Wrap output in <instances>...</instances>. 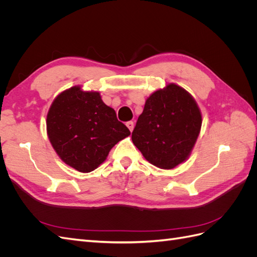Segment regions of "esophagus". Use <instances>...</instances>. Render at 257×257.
I'll return each mask as SVG.
<instances>
[{
  "instance_id": "1",
  "label": "esophagus",
  "mask_w": 257,
  "mask_h": 257,
  "mask_svg": "<svg viewBox=\"0 0 257 257\" xmlns=\"http://www.w3.org/2000/svg\"><path fill=\"white\" fill-rule=\"evenodd\" d=\"M126 126L128 127V130H130L131 132H133V130H134V122H133V121L126 122Z\"/></svg>"
}]
</instances>
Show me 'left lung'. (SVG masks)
<instances>
[{
  "mask_svg": "<svg viewBox=\"0 0 257 257\" xmlns=\"http://www.w3.org/2000/svg\"><path fill=\"white\" fill-rule=\"evenodd\" d=\"M201 123L194 97L180 85L167 83L146 99L132 141L152 165L173 169L189 159Z\"/></svg>",
  "mask_w": 257,
  "mask_h": 257,
  "instance_id": "8db88e82",
  "label": "left lung"
}]
</instances>
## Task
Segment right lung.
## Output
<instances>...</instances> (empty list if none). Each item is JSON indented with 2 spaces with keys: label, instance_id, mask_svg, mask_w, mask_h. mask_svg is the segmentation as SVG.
<instances>
[{
  "label": "right lung",
  "instance_id": "obj_1",
  "mask_svg": "<svg viewBox=\"0 0 257 257\" xmlns=\"http://www.w3.org/2000/svg\"><path fill=\"white\" fill-rule=\"evenodd\" d=\"M49 142L66 165L90 173L103 164L114 145L131 135L97 91L81 85L62 91L46 119Z\"/></svg>",
  "mask_w": 257,
  "mask_h": 257
}]
</instances>
